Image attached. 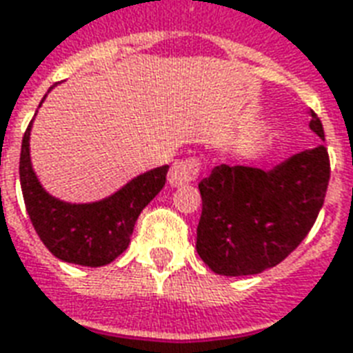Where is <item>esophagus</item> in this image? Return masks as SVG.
Segmentation results:
<instances>
[{"mask_svg": "<svg viewBox=\"0 0 353 353\" xmlns=\"http://www.w3.org/2000/svg\"><path fill=\"white\" fill-rule=\"evenodd\" d=\"M198 176H200V161L198 159H177L168 172V183L172 187H181V185L192 183Z\"/></svg>", "mask_w": 353, "mask_h": 353, "instance_id": "1", "label": "esophagus"}]
</instances>
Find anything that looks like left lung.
<instances>
[{
    "mask_svg": "<svg viewBox=\"0 0 353 353\" xmlns=\"http://www.w3.org/2000/svg\"><path fill=\"white\" fill-rule=\"evenodd\" d=\"M309 128L324 141V128L313 111ZM330 172L324 146L296 153L270 172L214 166L198 185V255L220 276H252L279 265L313 228Z\"/></svg>",
    "mask_w": 353,
    "mask_h": 353,
    "instance_id": "obj_1",
    "label": "left lung"
}]
</instances>
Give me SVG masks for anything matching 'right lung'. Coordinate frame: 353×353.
I'll list each match as a JSON object with an SVG mask.
<instances>
[{
	"instance_id": "1",
	"label": "right lung",
	"mask_w": 353,
	"mask_h": 353,
	"mask_svg": "<svg viewBox=\"0 0 353 353\" xmlns=\"http://www.w3.org/2000/svg\"><path fill=\"white\" fill-rule=\"evenodd\" d=\"M46 98V96H44ZM27 125L21 141L20 185L33 228L57 259L81 266L109 265L129 246L139 214L166 183L168 166L134 177L117 194L96 203L72 205L40 187L29 161Z\"/></svg>"
}]
</instances>
